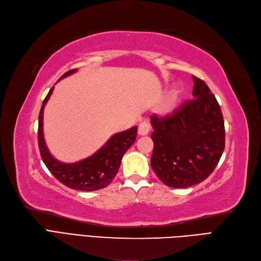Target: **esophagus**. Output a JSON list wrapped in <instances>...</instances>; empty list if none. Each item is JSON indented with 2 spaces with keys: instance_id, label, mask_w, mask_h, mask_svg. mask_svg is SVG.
<instances>
[{
  "instance_id": "34e87169",
  "label": "esophagus",
  "mask_w": 261,
  "mask_h": 261,
  "mask_svg": "<svg viewBox=\"0 0 261 261\" xmlns=\"http://www.w3.org/2000/svg\"><path fill=\"white\" fill-rule=\"evenodd\" d=\"M151 130V126L150 124L148 122H141L139 124V127H138V134L140 135V136H146V135H148Z\"/></svg>"
}]
</instances>
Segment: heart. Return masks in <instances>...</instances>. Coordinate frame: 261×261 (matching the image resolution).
<instances>
[{
	"instance_id": "obj_1",
	"label": "heart",
	"mask_w": 261,
	"mask_h": 261,
	"mask_svg": "<svg viewBox=\"0 0 261 261\" xmlns=\"http://www.w3.org/2000/svg\"><path fill=\"white\" fill-rule=\"evenodd\" d=\"M179 98H180V92H179L178 89H175V91L170 93V95L167 97L165 103L163 105V107H162V112L164 113L172 112L175 109V107L177 106Z\"/></svg>"
}]
</instances>
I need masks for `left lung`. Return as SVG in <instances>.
I'll use <instances>...</instances> for the list:
<instances>
[{
    "label": "left lung",
    "instance_id": "8db88e82",
    "mask_svg": "<svg viewBox=\"0 0 261 261\" xmlns=\"http://www.w3.org/2000/svg\"><path fill=\"white\" fill-rule=\"evenodd\" d=\"M193 100L172 113L151 116L154 148L151 167L164 185L188 188L205 180L224 150V123L216 97L192 75Z\"/></svg>",
    "mask_w": 261,
    "mask_h": 261
}]
</instances>
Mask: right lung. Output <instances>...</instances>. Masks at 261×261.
<instances>
[{
  "label": "right lung",
  "mask_w": 261,
  "mask_h": 261,
  "mask_svg": "<svg viewBox=\"0 0 261 261\" xmlns=\"http://www.w3.org/2000/svg\"><path fill=\"white\" fill-rule=\"evenodd\" d=\"M76 69L70 70L60 79L74 73ZM54 91L50 88L43 101L39 115L38 140L40 153L44 164L56 179L65 186L80 191H95L110 185L118 174L121 161L129 147L137 138L138 127L134 126L127 130L114 134L96 153L75 163H62L54 158L48 151L43 135L44 107Z\"/></svg>",
  "instance_id": "obj_1"
}]
</instances>
